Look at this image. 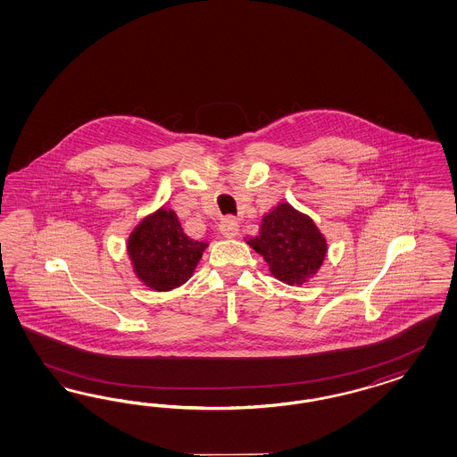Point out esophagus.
I'll return each instance as SVG.
<instances>
[{"instance_id": "1", "label": "esophagus", "mask_w": 457, "mask_h": 457, "mask_svg": "<svg viewBox=\"0 0 457 457\" xmlns=\"http://www.w3.org/2000/svg\"><path fill=\"white\" fill-rule=\"evenodd\" d=\"M220 231L224 237H235L239 233V222L235 218H224L220 224Z\"/></svg>"}]
</instances>
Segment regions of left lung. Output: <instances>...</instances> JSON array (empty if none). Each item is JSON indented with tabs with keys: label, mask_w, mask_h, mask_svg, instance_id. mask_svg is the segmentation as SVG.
<instances>
[{
	"label": "left lung",
	"mask_w": 457,
	"mask_h": 457,
	"mask_svg": "<svg viewBox=\"0 0 457 457\" xmlns=\"http://www.w3.org/2000/svg\"><path fill=\"white\" fill-rule=\"evenodd\" d=\"M263 256L273 277L300 287L315 277L327 256V237L315 221L290 203H279L264 214L260 235L246 239Z\"/></svg>",
	"instance_id": "left-lung-1"
}]
</instances>
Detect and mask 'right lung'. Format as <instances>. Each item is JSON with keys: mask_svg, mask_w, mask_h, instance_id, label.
<instances>
[{"mask_svg": "<svg viewBox=\"0 0 457 457\" xmlns=\"http://www.w3.org/2000/svg\"><path fill=\"white\" fill-rule=\"evenodd\" d=\"M206 241L184 233L178 214L161 206L138 221L127 237V254L134 275L147 288L170 291L193 277Z\"/></svg>", "mask_w": 457, "mask_h": 457, "instance_id": "add662e5", "label": "right lung"}]
</instances>
